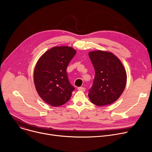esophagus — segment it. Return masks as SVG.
<instances>
[{
  "instance_id": "1",
  "label": "esophagus",
  "mask_w": 152,
  "mask_h": 152,
  "mask_svg": "<svg viewBox=\"0 0 152 152\" xmlns=\"http://www.w3.org/2000/svg\"><path fill=\"white\" fill-rule=\"evenodd\" d=\"M77 90L79 91H83V92H84L86 91V89L84 88V87H78L77 88Z\"/></svg>"
}]
</instances>
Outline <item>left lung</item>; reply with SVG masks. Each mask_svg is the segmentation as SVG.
Instances as JSON below:
<instances>
[{"mask_svg": "<svg viewBox=\"0 0 152 152\" xmlns=\"http://www.w3.org/2000/svg\"><path fill=\"white\" fill-rule=\"evenodd\" d=\"M89 56L95 69V77L89 97L97 106L110 105L123 94L127 81L124 66L112 52L94 50Z\"/></svg>", "mask_w": 152, "mask_h": 152, "instance_id": "left-lung-1", "label": "left lung"}]
</instances>
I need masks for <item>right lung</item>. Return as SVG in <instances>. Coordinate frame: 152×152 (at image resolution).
<instances>
[{
  "mask_svg": "<svg viewBox=\"0 0 152 152\" xmlns=\"http://www.w3.org/2000/svg\"><path fill=\"white\" fill-rule=\"evenodd\" d=\"M76 50L69 46L53 47L41 55L34 70L39 95L52 107H59L71 97L75 87L69 82L66 68Z\"/></svg>",
  "mask_w": 152,
  "mask_h": 152,
  "instance_id": "right-lung-1",
  "label": "right lung"
}]
</instances>
